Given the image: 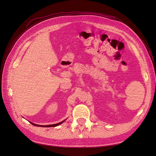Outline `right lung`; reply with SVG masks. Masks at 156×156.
Masks as SVG:
<instances>
[{"instance_id":"right-lung-1","label":"right lung","mask_w":156,"mask_h":156,"mask_svg":"<svg viewBox=\"0 0 156 156\" xmlns=\"http://www.w3.org/2000/svg\"><path fill=\"white\" fill-rule=\"evenodd\" d=\"M64 121H65V120H64V121H62V122H60V123L56 124H53V125H48V126H40V125H37V124H33V123H32V122H30V123H31L32 125H34V126H39V127H55V126H58V125H60V124H62V122H64Z\"/></svg>"}]
</instances>
